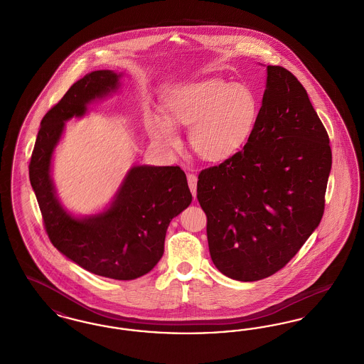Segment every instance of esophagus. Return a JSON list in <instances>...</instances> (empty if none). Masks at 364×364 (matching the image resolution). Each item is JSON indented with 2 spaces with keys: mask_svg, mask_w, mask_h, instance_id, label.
Wrapping results in <instances>:
<instances>
[{
  "mask_svg": "<svg viewBox=\"0 0 364 364\" xmlns=\"http://www.w3.org/2000/svg\"><path fill=\"white\" fill-rule=\"evenodd\" d=\"M187 181H188V187H190L191 192L193 195V198L196 196V183H198V177L195 174H187Z\"/></svg>",
  "mask_w": 364,
  "mask_h": 364,
  "instance_id": "obj_1",
  "label": "esophagus"
}]
</instances>
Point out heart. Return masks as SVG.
<instances>
[{
	"label": "heart",
	"mask_w": 364,
	"mask_h": 364,
	"mask_svg": "<svg viewBox=\"0 0 364 364\" xmlns=\"http://www.w3.org/2000/svg\"><path fill=\"white\" fill-rule=\"evenodd\" d=\"M168 116L151 113L147 128L168 147L180 144L174 124L190 127L192 150L206 161H223L251 138L259 116L258 98L250 87L223 79H205L176 88L166 98Z\"/></svg>",
	"instance_id": "1"
}]
</instances>
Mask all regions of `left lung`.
I'll return each mask as SVG.
<instances>
[{"instance_id":"obj_1","label":"left lung","mask_w":364,"mask_h":364,"mask_svg":"<svg viewBox=\"0 0 364 364\" xmlns=\"http://www.w3.org/2000/svg\"><path fill=\"white\" fill-rule=\"evenodd\" d=\"M330 169L329 135L306 88L269 65L251 138L198 176L215 267L245 282L281 270L321 223Z\"/></svg>"}]
</instances>
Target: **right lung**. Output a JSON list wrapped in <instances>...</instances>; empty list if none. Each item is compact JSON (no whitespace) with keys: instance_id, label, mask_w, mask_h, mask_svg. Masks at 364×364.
I'll list each match as a JSON object with an SVG mask.
<instances>
[{"instance_id":"1","label":"right lung","mask_w":364,"mask_h":364,"mask_svg":"<svg viewBox=\"0 0 364 364\" xmlns=\"http://www.w3.org/2000/svg\"><path fill=\"white\" fill-rule=\"evenodd\" d=\"M112 70H94L70 87L43 116L28 165L30 181L53 245L88 272L135 279L149 273L164 254L172 218L192 200L180 166H135L129 171L112 206L77 220L60 206L50 178V161L64 122L83 116L86 105L119 85Z\"/></svg>"}]
</instances>
